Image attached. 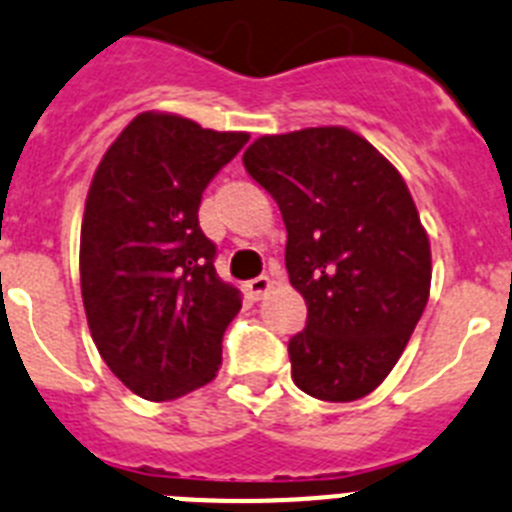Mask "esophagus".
I'll list each match as a JSON object with an SVG mask.
<instances>
[{"mask_svg": "<svg viewBox=\"0 0 512 512\" xmlns=\"http://www.w3.org/2000/svg\"><path fill=\"white\" fill-rule=\"evenodd\" d=\"M246 292H248V298L251 300H261L266 295V292L272 290V279L269 277H256V279H248L246 285Z\"/></svg>", "mask_w": 512, "mask_h": 512, "instance_id": "34e87169", "label": "esophagus"}]
</instances>
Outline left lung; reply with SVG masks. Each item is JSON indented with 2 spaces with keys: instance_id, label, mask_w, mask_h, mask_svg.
<instances>
[{
  "instance_id": "obj_1",
  "label": "left lung",
  "mask_w": 512,
  "mask_h": 512,
  "mask_svg": "<svg viewBox=\"0 0 512 512\" xmlns=\"http://www.w3.org/2000/svg\"><path fill=\"white\" fill-rule=\"evenodd\" d=\"M243 165L282 212L287 274L308 305L287 344L292 381L321 401L368 396L430 298V240L404 178L344 126L259 137Z\"/></svg>"
}]
</instances>
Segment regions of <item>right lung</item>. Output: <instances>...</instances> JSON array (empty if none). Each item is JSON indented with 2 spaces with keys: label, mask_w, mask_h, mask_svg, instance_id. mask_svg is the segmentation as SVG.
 <instances>
[{
  "label": "right lung",
  "mask_w": 512,
  "mask_h": 512,
  "mask_svg": "<svg viewBox=\"0 0 512 512\" xmlns=\"http://www.w3.org/2000/svg\"><path fill=\"white\" fill-rule=\"evenodd\" d=\"M248 142L173 113H139L87 191L80 282L100 357L129 391L170 401L220 370L240 292L214 272L202 194Z\"/></svg>",
  "instance_id": "right-lung-1"
}]
</instances>
